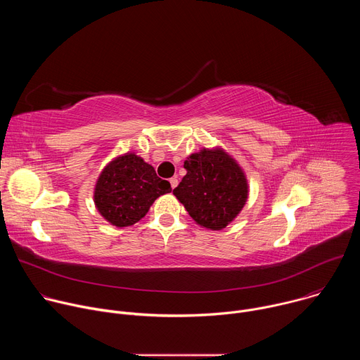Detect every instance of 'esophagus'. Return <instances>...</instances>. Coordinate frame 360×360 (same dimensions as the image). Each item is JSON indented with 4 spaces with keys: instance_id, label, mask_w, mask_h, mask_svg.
Wrapping results in <instances>:
<instances>
[{
    "instance_id": "esophagus-1",
    "label": "esophagus",
    "mask_w": 360,
    "mask_h": 360,
    "mask_svg": "<svg viewBox=\"0 0 360 360\" xmlns=\"http://www.w3.org/2000/svg\"><path fill=\"white\" fill-rule=\"evenodd\" d=\"M169 184H171V188L175 189V188L178 186V179H176V178H171V179H169Z\"/></svg>"
}]
</instances>
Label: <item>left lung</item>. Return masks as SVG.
Listing matches in <instances>:
<instances>
[{"mask_svg":"<svg viewBox=\"0 0 360 360\" xmlns=\"http://www.w3.org/2000/svg\"><path fill=\"white\" fill-rule=\"evenodd\" d=\"M186 175L174 189L191 218L203 228L224 229L243 208L248 184L222 149H202L185 161Z\"/></svg>","mask_w":360,"mask_h":360,"instance_id":"1","label":"left lung"}]
</instances>
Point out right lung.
Instances as JSON below:
<instances>
[{
	"instance_id": "1",
	"label": "right lung",
	"mask_w": 360,
	"mask_h": 360,
	"mask_svg": "<svg viewBox=\"0 0 360 360\" xmlns=\"http://www.w3.org/2000/svg\"><path fill=\"white\" fill-rule=\"evenodd\" d=\"M171 191V184L157 176L149 164L134 153H127L102 171L94 199L102 217L124 228L143 218L153 200Z\"/></svg>"
}]
</instances>
